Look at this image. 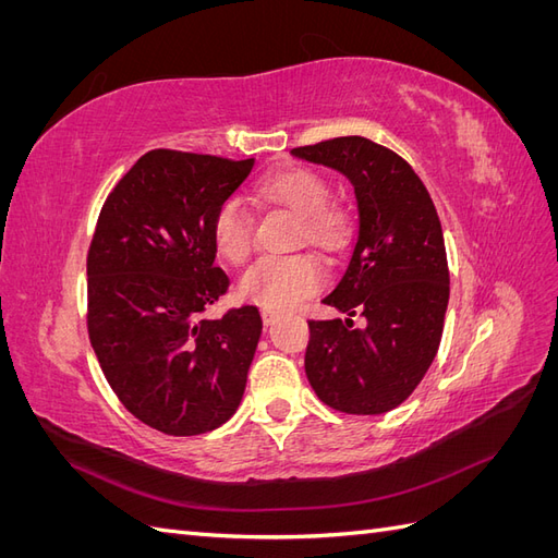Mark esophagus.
Wrapping results in <instances>:
<instances>
[{
  "mask_svg": "<svg viewBox=\"0 0 558 558\" xmlns=\"http://www.w3.org/2000/svg\"><path fill=\"white\" fill-rule=\"evenodd\" d=\"M260 316H263V324L269 326V324H275V318H277L279 314H277L275 310H265V307H263V310H260Z\"/></svg>",
  "mask_w": 558,
  "mask_h": 558,
  "instance_id": "esophagus-1",
  "label": "esophagus"
}]
</instances>
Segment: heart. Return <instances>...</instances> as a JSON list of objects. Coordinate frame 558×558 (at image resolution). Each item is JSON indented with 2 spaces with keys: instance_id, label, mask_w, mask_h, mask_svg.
<instances>
[{
  "instance_id": "obj_1",
  "label": "heart",
  "mask_w": 558,
  "mask_h": 558,
  "mask_svg": "<svg viewBox=\"0 0 558 558\" xmlns=\"http://www.w3.org/2000/svg\"><path fill=\"white\" fill-rule=\"evenodd\" d=\"M256 197L300 218L298 240L324 251H340L351 238V211L330 197L328 179L305 165H286L265 174ZM211 244L228 265H244L253 251V216L240 199L228 197L211 216ZM328 272L312 253L263 256L246 269L240 298L265 310H289L324 289Z\"/></svg>"
}]
</instances>
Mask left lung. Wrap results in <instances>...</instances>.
<instances>
[{"mask_svg":"<svg viewBox=\"0 0 558 558\" xmlns=\"http://www.w3.org/2000/svg\"><path fill=\"white\" fill-rule=\"evenodd\" d=\"M293 156L342 172L359 199V238L324 298L349 318L310 320L307 379L337 412H391L440 349L449 302L440 218L412 165L381 144L353 134L298 146ZM351 315L364 326L353 327Z\"/></svg>","mask_w":558,"mask_h":558,"instance_id":"1","label":"left lung"}]
</instances>
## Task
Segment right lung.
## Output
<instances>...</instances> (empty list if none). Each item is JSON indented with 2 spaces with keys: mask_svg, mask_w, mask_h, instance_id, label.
<instances>
[{
  "mask_svg": "<svg viewBox=\"0 0 558 558\" xmlns=\"http://www.w3.org/2000/svg\"><path fill=\"white\" fill-rule=\"evenodd\" d=\"M253 160L154 148L113 185L88 248V335L123 408L165 435L218 428L240 408L263 320L228 293L211 216Z\"/></svg>",
  "mask_w": 558,
  "mask_h": 558,
  "instance_id": "right-lung-1",
  "label": "right lung"
}]
</instances>
